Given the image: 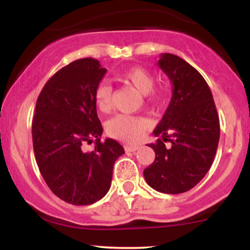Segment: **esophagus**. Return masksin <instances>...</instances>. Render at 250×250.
Wrapping results in <instances>:
<instances>
[{
	"instance_id": "34e87169",
	"label": "esophagus",
	"mask_w": 250,
	"mask_h": 250,
	"mask_svg": "<svg viewBox=\"0 0 250 250\" xmlns=\"http://www.w3.org/2000/svg\"><path fill=\"white\" fill-rule=\"evenodd\" d=\"M125 151H129V153H135L136 150H139V146H131V145H127L125 147Z\"/></svg>"
}]
</instances>
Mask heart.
Returning <instances> with one entry per match:
<instances>
[{"label": "heart", "mask_w": 250, "mask_h": 250, "mask_svg": "<svg viewBox=\"0 0 250 250\" xmlns=\"http://www.w3.org/2000/svg\"><path fill=\"white\" fill-rule=\"evenodd\" d=\"M120 77L128 84L133 85L139 93L143 94L153 104H161L165 94L161 90H155L154 76L150 71L141 67H131L120 73ZM111 93L113 89L107 82L97 85L95 90V102L97 109L102 113H108L111 109ZM148 128V121L143 117L117 115L108 121L107 133L111 137L127 142H136L141 139L143 131Z\"/></svg>", "instance_id": "heart-1"}]
</instances>
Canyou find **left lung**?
Masks as SVG:
<instances>
[{
    "label": "left lung",
    "instance_id": "left-lung-1",
    "mask_svg": "<svg viewBox=\"0 0 250 250\" xmlns=\"http://www.w3.org/2000/svg\"><path fill=\"white\" fill-rule=\"evenodd\" d=\"M157 65L170 80L173 95L153 131L154 162L143 170L147 183L165 194L190 190L213 165L220 140V120L202 75L173 54H161ZM168 143V146L165 145Z\"/></svg>",
    "mask_w": 250,
    "mask_h": 250
}]
</instances>
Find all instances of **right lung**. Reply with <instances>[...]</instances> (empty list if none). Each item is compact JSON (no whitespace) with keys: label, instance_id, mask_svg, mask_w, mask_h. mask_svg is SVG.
<instances>
[{"label":"right lung","instance_id":"obj_1","mask_svg":"<svg viewBox=\"0 0 250 250\" xmlns=\"http://www.w3.org/2000/svg\"><path fill=\"white\" fill-rule=\"evenodd\" d=\"M107 73L91 57L76 60L48 80L36 102L31 131L40 173L57 197L74 206L93 205L108 193L114 163L125 149L101 141L95 90ZM96 140L93 152L83 146Z\"/></svg>","mask_w":250,"mask_h":250}]
</instances>
